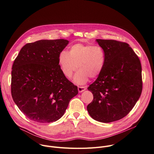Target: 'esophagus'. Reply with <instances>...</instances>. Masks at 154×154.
<instances>
[{
    "label": "esophagus",
    "instance_id": "esophagus-1",
    "mask_svg": "<svg viewBox=\"0 0 154 154\" xmlns=\"http://www.w3.org/2000/svg\"><path fill=\"white\" fill-rule=\"evenodd\" d=\"M78 91L79 93H81V92L84 91V90H85L86 88L85 87H83V86H78Z\"/></svg>",
    "mask_w": 154,
    "mask_h": 154
}]
</instances>
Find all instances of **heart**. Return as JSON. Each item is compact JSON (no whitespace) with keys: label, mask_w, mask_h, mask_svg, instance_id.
I'll return each mask as SVG.
<instances>
[{"label":"heart","mask_w":154,"mask_h":154,"mask_svg":"<svg viewBox=\"0 0 154 154\" xmlns=\"http://www.w3.org/2000/svg\"><path fill=\"white\" fill-rule=\"evenodd\" d=\"M106 63V54L100 46L75 44L69 52L62 51L58 57V64L64 76L70 78L73 73L79 70L73 78L77 84H84L89 78L95 79L103 72Z\"/></svg>","instance_id":"1"}]
</instances>
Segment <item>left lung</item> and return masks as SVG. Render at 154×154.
I'll use <instances>...</instances> for the list:
<instances>
[{"instance_id": "left-lung-1", "label": "left lung", "mask_w": 154, "mask_h": 154, "mask_svg": "<svg viewBox=\"0 0 154 154\" xmlns=\"http://www.w3.org/2000/svg\"><path fill=\"white\" fill-rule=\"evenodd\" d=\"M106 54L102 73L88 90L93 100L87 111L94 120L109 123L125 117L142 91L141 66L129 45L114 40L97 39Z\"/></svg>"}]
</instances>
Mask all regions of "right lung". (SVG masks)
I'll return each instance as SVG.
<instances>
[{
	"label": "right lung",
	"instance_id": "add662e5",
	"mask_svg": "<svg viewBox=\"0 0 154 154\" xmlns=\"http://www.w3.org/2000/svg\"><path fill=\"white\" fill-rule=\"evenodd\" d=\"M64 39L27 43L15 59L11 72V95L30 120L51 123L64 114L78 87L61 72L60 54L68 45Z\"/></svg>",
	"mask_w": 154,
	"mask_h": 154
}]
</instances>
